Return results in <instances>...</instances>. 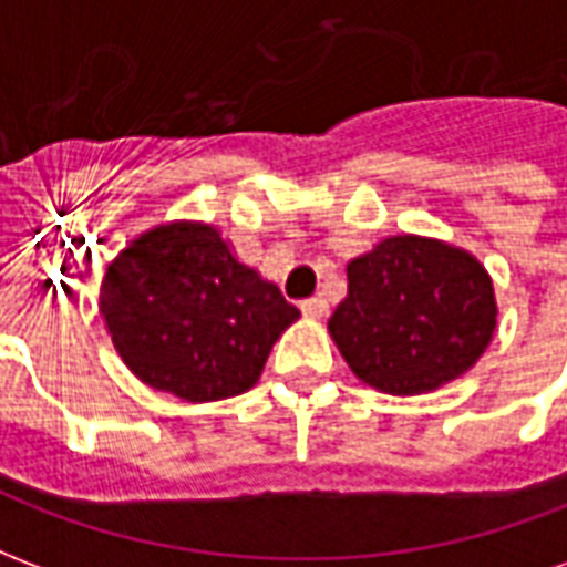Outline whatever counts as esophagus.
<instances>
[{"mask_svg": "<svg viewBox=\"0 0 567 567\" xmlns=\"http://www.w3.org/2000/svg\"><path fill=\"white\" fill-rule=\"evenodd\" d=\"M300 309L307 312V316H312V319H321L324 312H328V300L324 297H307L303 303H300Z\"/></svg>", "mask_w": 567, "mask_h": 567, "instance_id": "34e87169", "label": "esophagus"}]
</instances>
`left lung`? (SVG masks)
Instances as JSON below:
<instances>
[{
	"label": "left lung",
	"instance_id": "8db88e82",
	"mask_svg": "<svg viewBox=\"0 0 567 567\" xmlns=\"http://www.w3.org/2000/svg\"><path fill=\"white\" fill-rule=\"evenodd\" d=\"M349 297L328 321L358 380L422 394L462 377L495 333V291L483 264L422 236H389L349 267Z\"/></svg>",
	"mask_w": 567,
	"mask_h": 567
}]
</instances>
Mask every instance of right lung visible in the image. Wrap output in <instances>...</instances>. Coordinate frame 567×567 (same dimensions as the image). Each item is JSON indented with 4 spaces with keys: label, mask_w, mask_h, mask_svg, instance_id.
I'll list each match as a JSON object with an SVG mask.
<instances>
[{
    "label": "right lung",
    "mask_w": 567,
    "mask_h": 567,
    "mask_svg": "<svg viewBox=\"0 0 567 567\" xmlns=\"http://www.w3.org/2000/svg\"><path fill=\"white\" fill-rule=\"evenodd\" d=\"M100 309L124 364L185 401L248 392L300 316L215 227L194 221L161 224L124 248L105 272Z\"/></svg>",
    "instance_id": "obj_1"
}]
</instances>
